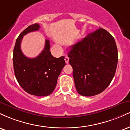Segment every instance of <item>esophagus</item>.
<instances>
[{
  "label": "esophagus",
  "mask_w": 130,
  "mask_h": 130,
  "mask_svg": "<svg viewBox=\"0 0 130 130\" xmlns=\"http://www.w3.org/2000/svg\"><path fill=\"white\" fill-rule=\"evenodd\" d=\"M65 63H69V58H68L67 56H66L65 57Z\"/></svg>",
  "instance_id": "34e87169"
}]
</instances>
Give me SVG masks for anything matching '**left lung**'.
Here are the masks:
<instances>
[{
  "instance_id": "8db88e82",
  "label": "left lung",
  "mask_w": 130,
  "mask_h": 130,
  "mask_svg": "<svg viewBox=\"0 0 130 130\" xmlns=\"http://www.w3.org/2000/svg\"><path fill=\"white\" fill-rule=\"evenodd\" d=\"M70 47L68 56L78 93L92 96L103 92L112 80L117 65L114 37L100 28Z\"/></svg>"
}]
</instances>
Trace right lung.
Listing matches in <instances>:
<instances>
[{
  "instance_id": "obj_1",
  "label": "right lung",
  "mask_w": 130,
  "mask_h": 130,
  "mask_svg": "<svg viewBox=\"0 0 130 130\" xmlns=\"http://www.w3.org/2000/svg\"><path fill=\"white\" fill-rule=\"evenodd\" d=\"M39 29L40 25L34 24L19 34L13 50V68L16 79L24 90L30 95L45 96L55 89L65 62L64 56L56 58L52 56L48 40H46L44 50L37 57L30 59L23 54L21 50L23 37Z\"/></svg>"
}]
</instances>
